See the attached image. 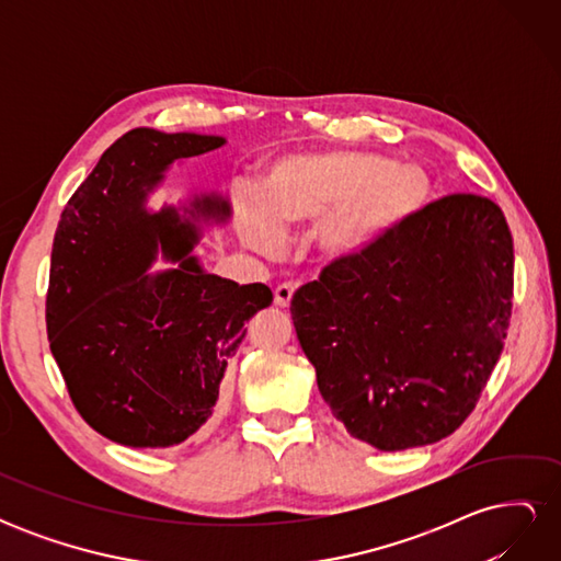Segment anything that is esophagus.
Returning a JSON list of instances; mask_svg holds the SVG:
<instances>
[{
  "label": "esophagus",
  "instance_id": "obj_1",
  "mask_svg": "<svg viewBox=\"0 0 561 561\" xmlns=\"http://www.w3.org/2000/svg\"><path fill=\"white\" fill-rule=\"evenodd\" d=\"M293 295H295V285H293V283H283V285H278V287H276V293H274L276 307H280V309H287V307H290Z\"/></svg>",
  "mask_w": 561,
  "mask_h": 561
}]
</instances>
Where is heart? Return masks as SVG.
Here are the masks:
<instances>
[{"instance_id": "heart-1", "label": "heart", "mask_w": 561, "mask_h": 561, "mask_svg": "<svg viewBox=\"0 0 561 561\" xmlns=\"http://www.w3.org/2000/svg\"><path fill=\"white\" fill-rule=\"evenodd\" d=\"M433 180L416 163L355 149L287 154L271 163L262 190L239 198V225L257 250H276L287 231L313 225L322 257L355 262L379 250L423 213Z\"/></svg>"}]
</instances>
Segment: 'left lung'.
I'll use <instances>...</instances> for the list:
<instances>
[{
    "label": "left lung",
    "instance_id": "obj_1",
    "mask_svg": "<svg viewBox=\"0 0 561 561\" xmlns=\"http://www.w3.org/2000/svg\"><path fill=\"white\" fill-rule=\"evenodd\" d=\"M513 271L501 208L451 194L367 257L332 262L301 285L297 339L346 431L402 451L461 426L501 358Z\"/></svg>",
    "mask_w": 561,
    "mask_h": 561
}]
</instances>
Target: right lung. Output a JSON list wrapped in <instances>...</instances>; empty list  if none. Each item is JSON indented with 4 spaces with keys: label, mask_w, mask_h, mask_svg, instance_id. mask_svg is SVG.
I'll use <instances>...</instances> for the list:
<instances>
[{
    "label": "right lung",
    "mask_w": 561,
    "mask_h": 561,
    "mask_svg": "<svg viewBox=\"0 0 561 561\" xmlns=\"http://www.w3.org/2000/svg\"><path fill=\"white\" fill-rule=\"evenodd\" d=\"M219 135L133 128L67 201L50 252L46 330L83 421L112 443L165 449L208 428L245 322L274 295L203 268V227L227 225L217 192L147 208L175 161ZM161 251L174 266L149 272Z\"/></svg>",
    "instance_id": "add662e5"
}]
</instances>
